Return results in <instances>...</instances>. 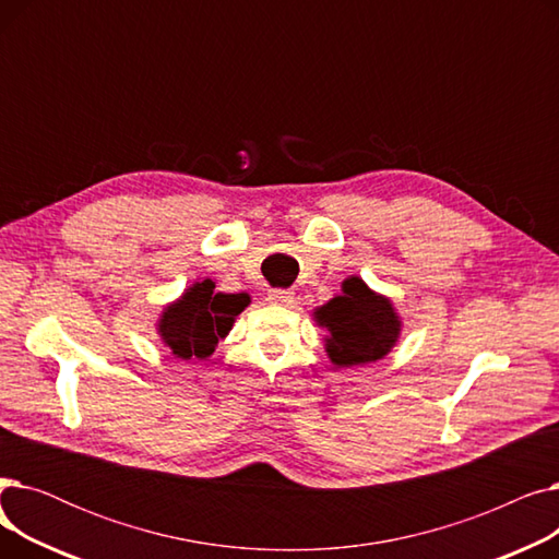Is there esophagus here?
<instances>
[{"mask_svg": "<svg viewBox=\"0 0 559 559\" xmlns=\"http://www.w3.org/2000/svg\"><path fill=\"white\" fill-rule=\"evenodd\" d=\"M267 301L276 304V306H289L292 301H295V295H292L289 289H270Z\"/></svg>", "mask_w": 559, "mask_h": 559, "instance_id": "1", "label": "esophagus"}]
</instances>
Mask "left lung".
I'll return each mask as SVG.
<instances>
[{
  "instance_id": "8db88e82",
  "label": "left lung",
  "mask_w": 559,
  "mask_h": 559,
  "mask_svg": "<svg viewBox=\"0 0 559 559\" xmlns=\"http://www.w3.org/2000/svg\"><path fill=\"white\" fill-rule=\"evenodd\" d=\"M344 295L317 310L321 326L331 331L326 350L337 367H354L383 358L399 337L392 304L360 281H344Z\"/></svg>"
}]
</instances>
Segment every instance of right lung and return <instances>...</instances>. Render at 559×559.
Segmentation results:
<instances>
[{"label": "right lung", "instance_id": "1", "mask_svg": "<svg viewBox=\"0 0 559 559\" xmlns=\"http://www.w3.org/2000/svg\"><path fill=\"white\" fill-rule=\"evenodd\" d=\"M249 304L247 295L215 292L213 281L190 287L179 304L167 308L160 321V333L171 354L181 360L209 358L219 337H224L233 319Z\"/></svg>", "mask_w": 559, "mask_h": 559}]
</instances>
